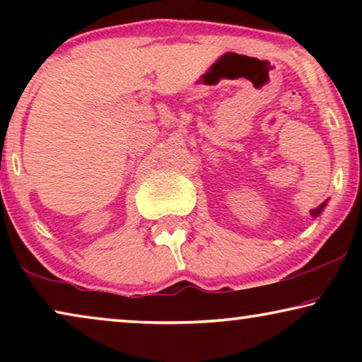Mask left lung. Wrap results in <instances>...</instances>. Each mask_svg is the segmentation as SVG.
Instances as JSON below:
<instances>
[{
	"instance_id": "left-lung-1",
	"label": "left lung",
	"mask_w": 362,
	"mask_h": 362,
	"mask_svg": "<svg viewBox=\"0 0 362 362\" xmlns=\"http://www.w3.org/2000/svg\"><path fill=\"white\" fill-rule=\"evenodd\" d=\"M326 202H328V201H325L323 204H320L318 207H316V209H311L310 214H311V217H313V219H316V217H318V216L321 214V212H323V209L326 207Z\"/></svg>"
}]
</instances>
